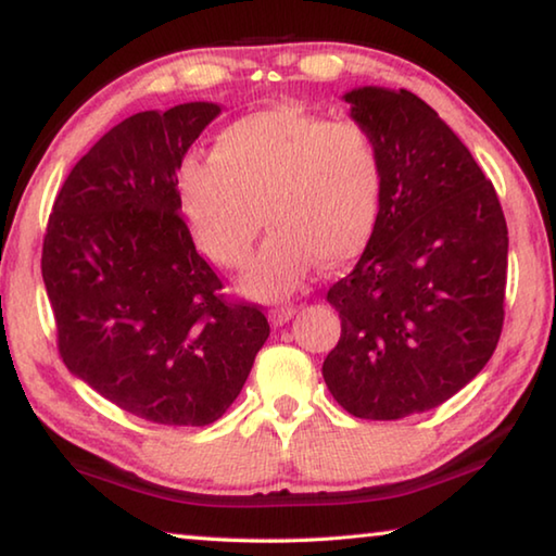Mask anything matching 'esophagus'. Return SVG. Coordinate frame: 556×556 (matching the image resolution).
I'll use <instances>...</instances> for the list:
<instances>
[{
  "label": "esophagus",
  "instance_id": "1",
  "mask_svg": "<svg viewBox=\"0 0 556 556\" xmlns=\"http://www.w3.org/2000/svg\"><path fill=\"white\" fill-rule=\"evenodd\" d=\"M294 314H296L294 304H277V306H271L269 321L275 326H285L291 321V318H294Z\"/></svg>",
  "mask_w": 556,
  "mask_h": 556
}]
</instances>
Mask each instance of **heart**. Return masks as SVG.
Wrapping results in <instances>:
<instances>
[{
    "label": "heart",
    "mask_w": 556,
    "mask_h": 556,
    "mask_svg": "<svg viewBox=\"0 0 556 556\" xmlns=\"http://www.w3.org/2000/svg\"><path fill=\"white\" fill-rule=\"evenodd\" d=\"M178 188L195 240L225 267L248 260L265 215L271 230L240 287L281 299L321 260L341 265L365 248L380 213L382 159L361 122L285 102L230 122L213 156L186 159Z\"/></svg>",
    "instance_id": "b5f03b06"
}]
</instances>
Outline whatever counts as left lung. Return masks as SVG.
I'll return each instance as SVG.
<instances>
[{
	"instance_id": "obj_1",
	"label": "left lung",
	"mask_w": 556,
	"mask_h": 556,
	"mask_svg": "<svg viewBox=\"0 0 556 556\" xmlns=\"http://www.w3.org/2000/svg\"><path fill=\"white\" fill-rule=\"evenodd\" d=\"M351 119L382 159V199L361 260L328 289L341 341L333 400L361 419H402L454 397L503 331L507 225L493 184L444 119L409 90H348Z\"/></svg>"
}]
</instances>
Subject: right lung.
Returning a JSON list of instances; mask_svg holds the SVG:
<instances>
[{"label":"right lung","instance_id":"right-lung-1","mask_svg":"<svg viewBox=\"0 0 556 556\" xmlns=\"http://www.w3.org/2000/svg\"><path fill=\"white\" fill-rule=\"evenodd\" d=\"M218 112L199 100L112 127L65 178L43 238L65 368L154 425L220 419L269 338L257 306L223 301L181 218L176 174Z\"/></svg>","mask_w":556,"mask_h":556}]
</instances>
